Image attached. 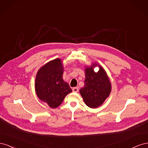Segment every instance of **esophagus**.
<instances>
[{"label":"esophagus","instance_id":"esophagus-1","mask_svg":"<svg viewBox=\"0 0 148 148\" xmlns=\"http://www.w3.org/2000/svg\"><path fill=\"white\" fill-rule=\"evenodd\" d=\"M73 90V92H78V88L77 87H75L72 89Z\"/></svg>","mask_w":148,"mask_h":148}]
</instances>
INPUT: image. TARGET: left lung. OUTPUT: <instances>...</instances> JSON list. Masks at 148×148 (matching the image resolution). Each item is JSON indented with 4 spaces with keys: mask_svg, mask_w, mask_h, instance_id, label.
I'll list each match as a JSON object with an SVG mask.
<instances>
[{
    "mask_svg": "<svg viewBox=\"0 0 148 148\" xmlns=\"http://www.w3.org/2000/svg\"><path fill=\"white\" fill-rule=\"evenodd\" d=\"M96 66L100 69L97 73L93 70ZM84 74V85L80 89V95L85 104L90 108L96 109L109 96L112 89L111 83L104 68L96 62L85 67Z\"/></svg>",
    "mask_w": 148,
    "mask_h": 148,
    "instance_id": "left-lung-1",
    "label": "left lung"
}]
</instances>
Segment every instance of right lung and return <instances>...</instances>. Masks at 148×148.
Segmentation results:
<instances>
[{
    "label": "right lung",
    "instance_id": "right-lung-1",
    "mask_svg": "<svg viewBox=\"0 0 148 148\" xmlns=\"http://www.w3.org/2000/svg\"><path fill=\"white\" fill-rule=\"evenodd\" d=\"M63 62L56 59L47 62L38 71L34 87L39 99L51 108L59 107L65 96L72 90L64 82Z\"/></svg>",
    "mask_w": 148,
    "mask_h": 148
}]
</instances>
